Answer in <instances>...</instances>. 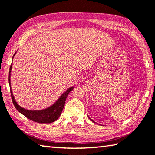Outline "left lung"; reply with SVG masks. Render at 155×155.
I'll return each instance as SVG.
<instances>
[{
	"mask_svg": "<svg viewBox=\"0 0 155 155\" xmlns=\"http://www.w3.org/2000/svg\"><path fill=\"white\" fill-rule=\"evenodd\" d=\"M90 120H91V119H90ZM93 122H94V121H93Z\"/></svg>",
	"mask_w": 155,
	"mask_h": 155,
	"instance_id": "obj_1",
	"label": "left lung"
}]
</instances>
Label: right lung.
Instances as JSON below:
<instances>
[{"instance_id": "obj_1", "label": "right lung", "mask_w": 155, "mask_h": 155, "mask_svg": "<svg viewBox=\"0 0 155 155\" xmlns=\"http://www.w3.org/2000/svg\"><path fill=\"white\" fill-rule=\"evenodd\" d=\"M12 67V64L9 68V83L10 87V91H11L12 100L14 105L18 111L23 114L28 119L32 120L33 122H36L38 123H51L59 118L64 107L65 102L66 100L67 96L70 91L73 90V87H70L63 94L61 97L58 99L55 103L52 104L51 107H48L46 109L40 110V111H29L25 109H23L20 107L17 104L16 101H15L14 95L12 94V91L11 89V85H10V74H11V70Z\"/></svg>"}]
</instances>
